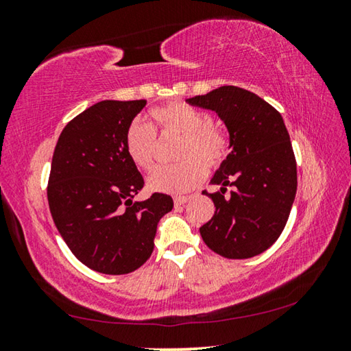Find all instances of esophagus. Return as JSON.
I'll return each instance as SVG.
<instances>
[{"mask_svg": "<svg viewBox=\"0 0 351 351\" xmlns=\"http://www.w3.org/2000/svg\"><path fill=\"white\" fill-rule=\"evenodd\" d=\"M189 199H190L189 197H175V198H173V203H175L176 207H180V206H182L184 203H187Z\"/></svg>", "mask_w": 351, "mask_h": 351, "instance_id": "obj_1", "label": "esophagus"}]
</instances>
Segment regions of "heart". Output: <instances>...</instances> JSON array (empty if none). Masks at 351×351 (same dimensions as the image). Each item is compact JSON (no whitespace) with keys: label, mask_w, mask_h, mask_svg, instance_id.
<instances>
[{"label":"heart","mask_w":351,"mask_h":351,"mask_svg":"<svg viewBox=\"0 0 351 351\" xmlns=\"http://www.w3.org/2000/svg\"><path fill=\"white\" fill-rule=\"evenodd\" d=\"M150 127L133 122L123 136V150L136 167L150 170L156 153V134H181L178 158L182 161L159 165L147 184L154 192L184 193L204 181L207 167L217 170L229 156L230 141L223 128L215 125L209 111L187 102H169L148 111Z\"/></svg>","instance_id":"b5f03b06"}]
</instances>
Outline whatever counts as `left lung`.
I'll return each instance as SVG.
<instances>
[{
	"label": "left lung",
	"mask_w": 351,
	"mask_h": 351,
	"mask_svg": "<svg viewBox=\"0 0 351 351\" xmlns=\"http://www.w3.org/2000/svg\"><path fill=\"white\" fill-rule=\"evenodd\" d=\"M187 104L215 111L232 148L210 181L221 189L204 192L215 213L199 234L221 257L251 258L280 237L295 198V158L282 114L239 86H219ZM228 185L230 194L225 193Z\"/></svg>",
	"instance_id": "left-lung-1"
}]
</instances>
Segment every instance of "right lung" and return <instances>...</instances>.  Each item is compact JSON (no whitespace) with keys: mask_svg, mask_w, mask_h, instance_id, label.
I'll list each match as a JSON object with an SVG mask.
<instances>
[{"mask_svg":"<svg viewBox=\"0 0 351 351\" xmlns=\"http://www.w3.org/2000/svg\"><path fill=\"white\" fill-rule=\"evenodd\" d=\"M147 100H102L63 128L52 156L47 201L62 239L93 271L121 276L150 258L169 195L133 201L144 178L123 150V136Z\"/></svg>","mask_w":351,"mask_h":351,"instance_id":"add662e5","label":"right lung"}]
</instances>
